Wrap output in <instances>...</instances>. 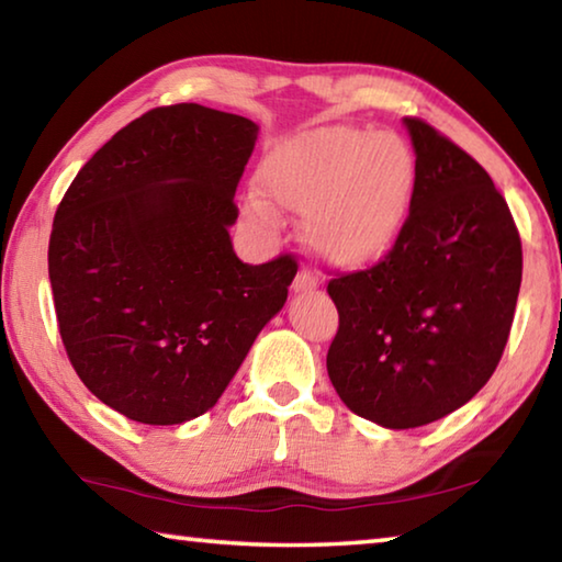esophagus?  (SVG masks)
<instances>
[{
  "label": "esophagus",
  "instance_id": "obj_1",
  "mask_svg": "<svg viewBox=\"0 0 562 562\" xmlns=\"http://www.w3.org/2000/svg\"><path fill=\"white\" fill-rule=\"evenodd\" d=\"M315 288H317V274L310 268H300L297 278H294V282H292V290L294 292H312Z\"/></svg>",
  "mask_w": 562,
  "mask_h": 562
}]
</instances>
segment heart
Listing matches in <instances>:
<instances>
[{
  "label": "heart",
  "instance_id": "obj_1",
  "mask_svg": "<svg viewBox=\"0 0 562 562\" xmlns=\"http://www.w3.org/2000/svg\"><path fill=\"white\" fill-rule=\"evenodd\" d=\"M260 180L274 201L307 215L304 233L322 258L361 268L386 258L402 237L416 164L396 133L335 126L282 144L265 160ZM247 211L274 221V207L260 195Z\"/></svg>",
  "mask_w": 562,
  "mask_h": 562
}]
</instances>
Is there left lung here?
Masks as SVG:
<instances>
[{
    "label": "left lung",
    "mask_w": 562,
    "mask_h": 562,
    "mask_svg": "<svg viewBox=\"0 0 562 562\" xmlns=\"http://www.w3.org/2000/svg\"><path fill=\"white\" fill-rule=\"evenodd\" d=\"M412 207L392 252L335 274L339 327L327 372L351 412L414 429L456 412L496 372L522 274L516 221L491 176L449 136L404 119Z\"/></svg>",
    "instance_id": "left-lung-1"
}]
</instances>
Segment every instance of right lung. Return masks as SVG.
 <instances>
[{
  "label": "right lung",
  "instance_id": "add662e5",
  "mask_svg": "<svg viewBox=\"0 0 562 562\" xmlns=\"http://www.w3.org/2000/svg\"><path fill=\"white\" fill-rule=\"evenodd\" d=\"M250 119L201 103L123 126L54 215L49 280L66 357L89 392L140 424L213 408L297 274L292 255L237 258L235 188Z\"/></svg>",
  "mask_w": 562,
  "mask_h": 562
}]
</instances>
